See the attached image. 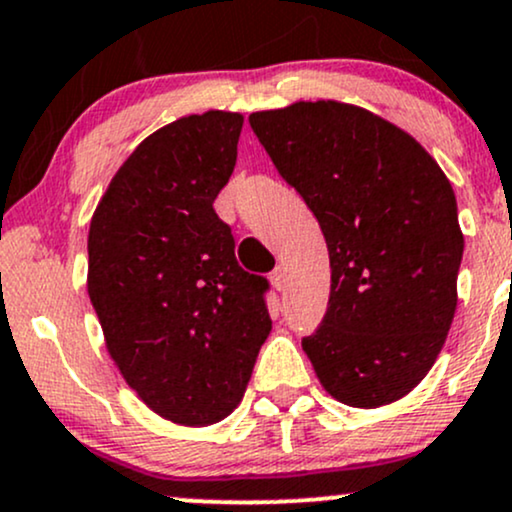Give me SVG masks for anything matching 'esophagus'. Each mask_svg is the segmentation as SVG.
Returning a JSON list of instances; mask_svg holds the SVG:
<instances>
[{
  "label": "esophagus",
  "instance_id": "1",
  "mask_svg": "<svg viewBox=\"0 0 512 512\" xmlns=\"http://www.w3.org/2000/svg\"><path fill=\"white\" fill-rule=\"evenodd\" d=\"M270 282H273L275 290H285V285H287V273H285V268H282V266L275 268L273 273H270Z\"/></svg>",
  "mask_w": 512,
  "mask_h": 512
}]
</instances>
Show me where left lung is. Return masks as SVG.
<instances>
[{
    "mask_svg": "<svg viewBox=\"0 0 512 512\" xmlns=\"http://www.w3.org/2000/svg\"><path fill=\"white\" fill-rule=\"evenodd\" d=\"M249 124L328 244V309L302 340L318 381L352 407L402 398L458 306L465 242L448 177L410 134L345 102H294Z\"/></svg>",
    "mask_w": 512,
    "mask_h": 512,
    "instance_id": "obj_1",
    "label": "left lung"
}]
</instances>
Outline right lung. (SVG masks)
Here are the masks:
<instances>
[{"label": "right lung", "instance_id": "right-lung-1", "mask_svg": "<svg viewBox=\"0 0 512 512\" xmlns=\"http://www.w3.org/2000/svg\"><path fill=\"white\" fill-rule=\"evenodd\" d=\"M242 114L162 126L119 167L88 232V294L110 357L153 412L225 419L270 333V282L234 256L213 201L230 182Z\"/></svg>", "mask_w": 512, "mask_h": 512}]
</instances>
